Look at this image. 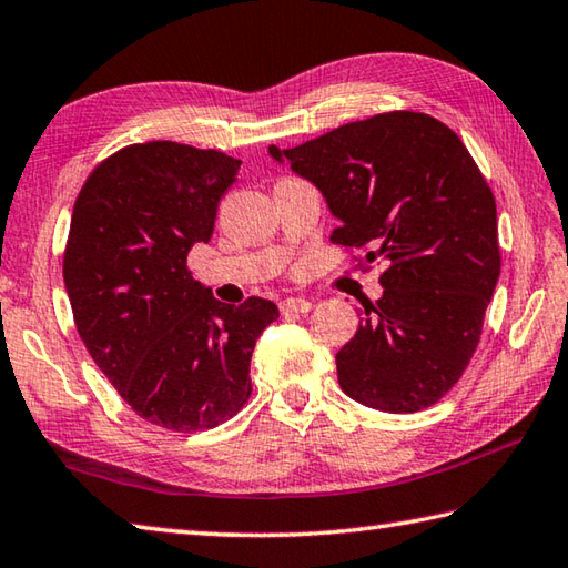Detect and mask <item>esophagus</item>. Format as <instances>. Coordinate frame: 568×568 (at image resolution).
I'll list each match as a JSON object with an SVG mask.
<instances>
[{"label": "esophagus", "mask_w": 568, "mask_h": 568, "mask_svg": "<svg viewBox=\"0 0 568 568\" xmlns=\"http://www.w3.org/2000/svg\"><path fill=\"white\" fill-rule=\"evenodd\" d=\"M315 307L313 301H307V297H285L281 303V313L283 315H297V313H311Z\"/></svg>", "instance_id": "obj_1"}]
</instances>
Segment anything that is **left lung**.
Returning a JSON list of instances; mask_svg holds the SVG:
<instances>
[{
    "instance_id": "1",
    "label": "left lung",
    "mask_w": 568,
    "mask_h": 568,
    "mask_svg": "<svg viewBox=\"0 0 568 568\" xmlns=\"http://www.w3.org/2000/svg\"><path fill=\"white\" fill-rule=\"evenodd\" d=\"M271 159L323 193L333 241L385 261V293L335 355L359 405L407 415L457 385L499 281L497 203L467 146L415 111L345 123Z\"/></svg>"
}]
</instances>
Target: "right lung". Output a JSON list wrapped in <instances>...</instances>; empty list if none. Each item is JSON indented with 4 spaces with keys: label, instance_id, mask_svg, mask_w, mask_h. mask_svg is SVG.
Here are the masks:
<instances>
[{
    "label": "right lung",
    "instance_id": "add662e5",
    "mask_svg": "<svg viewBox=\"0 0 568 568\" xmlns=\"http://www.w3.org/2000/svg\"><path fill=\"white\" fill-rule=\"evenodd\" d=\"M239 169L221 151L133 143L99 163L71 215L64 285L79 335L123 402L173 432L211 429L248 402L255 339L277 320L263 297L215 301L185 267Z\"/></svg>",
    "mask_w": 568,
    "mask_h": 568
}]
</instances>
